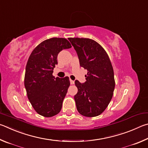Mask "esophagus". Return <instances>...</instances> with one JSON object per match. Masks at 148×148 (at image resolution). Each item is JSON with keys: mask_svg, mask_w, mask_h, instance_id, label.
<instances>
[{"mask_svg": "<svg viewBox=\"0 0 148 148\" xmlns=\"http://www.w3.org/2000/svg\"><path fill=\"white\" fill-rule=\"evenodd\" d=\"M69 81H70V83H71V84H74V81H73V80H71V79H69Z\"/></svg>", "mask_w": 148, "mask_h": 148, "instance_id": "34e87169", "label": "esophagus"}]
</instances>
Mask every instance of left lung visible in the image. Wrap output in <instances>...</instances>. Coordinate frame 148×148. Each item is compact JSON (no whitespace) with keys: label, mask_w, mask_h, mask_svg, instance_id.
<instances>
[{"label":"left lung","mask_w":148,"mask_h":148,"mask_svg":"<svg viewBox=\"0 0 148 148\" xmlns=\"http://www.w3.org/2000/svg\"><path fill=\"white\" fill-rule=\"evenodd\" d=\"M78 55L80 66L86 69V81H75L78 92L74 96L77 109L81 115H100L112 99L115 88L113 67L107 52L96 41L89 38H69Z\"/></svg>","instance_id":"1"}]
</instances>
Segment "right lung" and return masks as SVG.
I'll return each mask as SVG.
<instances>
[{"mask_svg":"<svg viewBox=\"0 0 148 148\" xmlns=\"http://www.w3.org/2000/svg\"><path fill=\"white\" fill-rule=\"evenodd\" d=\"M71 47L66 38H50L39 44L28 58L24 81L27 97L36 112L44 117L55 116L62 109L69 79L55 78L53 73L58 53Z\"/></svg>","mask_w":148,"mask_h":148,"instance_id":"1","label":"right lung"}]
</instances>
